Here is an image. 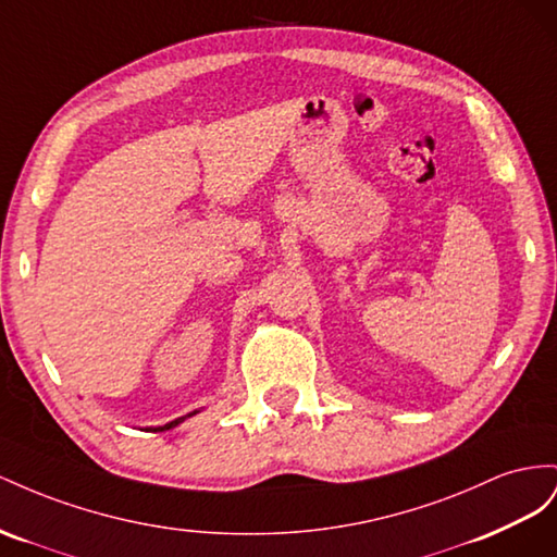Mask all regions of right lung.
Masks as SVG:
<instances>
[{
	"mask_svg": "<svg viewBox=\"0 0 557 557\" xmlns=\"http://www.w3.org/2000/svg\"><path fill=\"white\" fill-rule=\"evenodd\" d=\"M196 412H198V410H194V412H188V416H184V418H177V420H172V422H168V424H163V426H156V429H153V432H165V429H172V426H177V424H180V422H184L186 418H190V416H196Z\"/></svg>",
	"mask_w": 557,
	"mask_h": 557,
	"instance_id": "obj_1",
	"label": "right lung"
}]
</instances>
